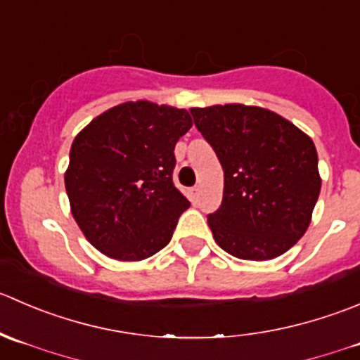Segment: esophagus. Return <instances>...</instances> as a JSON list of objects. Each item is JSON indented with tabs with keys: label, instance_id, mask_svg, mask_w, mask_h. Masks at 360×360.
Masks as SVG:
<instances>
[{
	"label": "esophagus",
	"instance_id": "obj_1",
	"mask_svg": "<svg viewBox=\"0 0 360 360\" xmlns=\"http://www.w3.org/2000/svg\"><path fill=\"white\" fill-rule=\"evenodd\" d=\"M188 199H191L192 202H198V199H199V188L198 187H192L191 191H188Z\"/></svg>",
	"mask_w": 360,
	"mask_h": 360
}]
</instances>
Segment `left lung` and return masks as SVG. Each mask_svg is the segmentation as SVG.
Wrapping results in <instances>:
<instances>
[{
	"label": "left lung",
	"mask_w": 360,
	"mask_h": 360,
	"mask_svg": "<svg viewBox=\"0 0 360 360\" xmlns=\"http://www.w3.org/2000/svg\"><path fill=\"white\" fill-rule=\"evenodd\" d=\"M224 169V198L208 215L222 250L245 261L282 255L306 233L320 194L311 138L259 106L191 108Z\"/></svg>",
	"instance_id": "8db88e82"
}]
</instances>
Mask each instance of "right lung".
Returning <instances> with one entry per match:
<instances>
[{
  "mask_svg": "<svg viewBox=\"0 0 360 360\" xmlns=\"http://www.w3.org/2000/svg\"><path fill=\"white\" fill-rule=\"evenodd\" d=\"M187 110L127 101L77 134L64 175L71 213L89 243L117 261H141L169 243L191 206L173 184Z\"/></svg>",
  "mask_w": 360,
  "mask_h": 360,
  "instance_id": "1",
  "label": "right lung"
}]
</instances>
